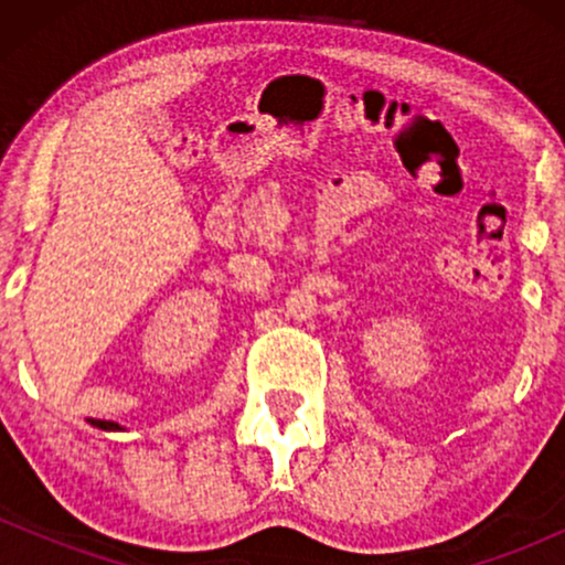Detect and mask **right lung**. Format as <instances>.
Returning a JSON list of instances; mask_svg holds the SVG:
<instances>
[{
    "label": "right lung",
    "mask_w": 565,
    "mask_h": 565,
    "mask_svg": "<svg viewBox=\"0 0 565 565\" xmlns=\"http://www.w3.org/2000/svg\"><path fill=\"white\" fill-rule=\"evenodd\" d=\"M97 427H103V430H119V425L116 423H95Z\"/></svg>",
    "instance_id": "add662e5"
}]
</instances>
